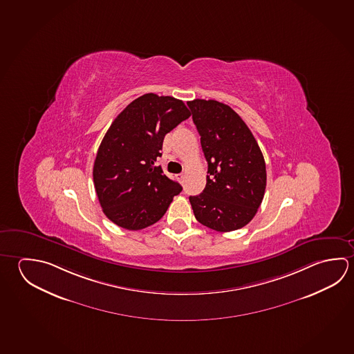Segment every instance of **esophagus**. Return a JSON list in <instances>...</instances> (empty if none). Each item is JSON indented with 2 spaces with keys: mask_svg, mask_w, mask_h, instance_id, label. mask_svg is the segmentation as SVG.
<instances>
[{
  "mask_svg": "<svg viewBox=\"0 0 354 354\" xmlns=\"http://www.w3.org/2000/svg\"><path fill=\"white\" fill-rule=\"evenodd\" d=\"M176 179L179 180L180 183H183V181H184V179H185V175L178 174L176 175Z\"/></svg>",
  "mask_w": 354,
  "mask_h": 354,
  "instance_id": "obj_1",
  "label": "esophagus"
}]
</instances>
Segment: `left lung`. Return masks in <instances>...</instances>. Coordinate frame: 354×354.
<instances>
[{
  "mask_svg": "<svg viewBox=\"0 0 354 354\" xmlns=\"http://www.w3.org/2000/svg\"><path fill=\"white\" fill-rule=\"evenodd\" d=\"M207 162L204 192L190 196L194 215L206 227L229 232L254 218L266 189V164L248 125L217 100L187 102Z\"/></svg>",
  "mask_w": 354,
  "mask_h": 354,
  "instance_id": "8db88e82",
  "label": "left lung"
}]
</instances>
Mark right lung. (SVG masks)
<instances>
[{
	"mask_svg": "<svg viewBox=\"0 0 354 354\" xmlns=\"http://www.w3.org/2000/svg\"><path fill=\"white\" fill-rule=\"evenodd\" d=\"M190 117L183 100L147 93L114 119L95 156L94 187L106 216L137 231L159 221L183 187L156 167L165 134Z\"/></svg>",
	"mask_w": 354,
	"mask_h": 354,
	"instance_id": "obj_1",
	"label": "right lung"
}]
</instances>
